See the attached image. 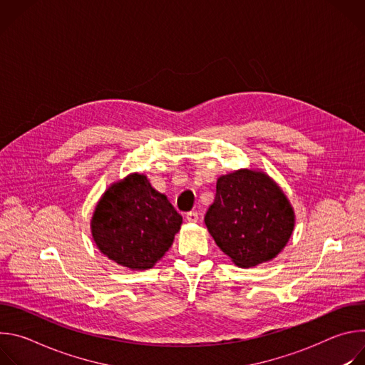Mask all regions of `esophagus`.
Returning a JSON list of instances; mask_svg holds the SVG:
<instances>
[{"instance_id": "34e87169", "label": "esophagus", "mask_w": 365, "mask_h": 365, "mask_svg": "<svg viewBox=\"0 0 365 365\" xmlns=\"http://www.w3.org/2000/svg\"><path fill=\"white\" fill-rule=\"evenodd\" d=\"M186 220H187L189 222H197L199 215H197V212H196V211H190V212H187V214H186Z\"/></svg>"}]
</instances>
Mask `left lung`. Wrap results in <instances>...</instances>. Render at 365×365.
<instances>
[{
    "label": "left lung",
    "mask_w": 365,
    "mask_h": 365,
    "mask_svg": "<svg viewBox=\"0 0 365 365\" xmlns=\"http://www.w3.org/2000/svg\"><path fill=\"white\" fill-rule=\"evenodd\" d=\"M205 224L237 266L252 267L283 250L293 232L294 214L267 175L244 169L218 179Z\"/></svg>",
    "instance_id": "8db88e82"
}]
</instances>
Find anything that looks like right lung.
<instances>
[{"label":"right lung","mask_w":365,"mask_h":365,"mask_svg":"<svg viewBox=\"0 0 365 365\" xmlns=\"http://www.w3.org/2000/svg\"><path fill=\"white\" fill-rule=\"evenodd\" d=\"M182 215L144 175L114 183L98 202L92 237L103 255L133 270L151 269L172 247Z\"/></svg>","instance_id":"add662e5"}]
</instances>
